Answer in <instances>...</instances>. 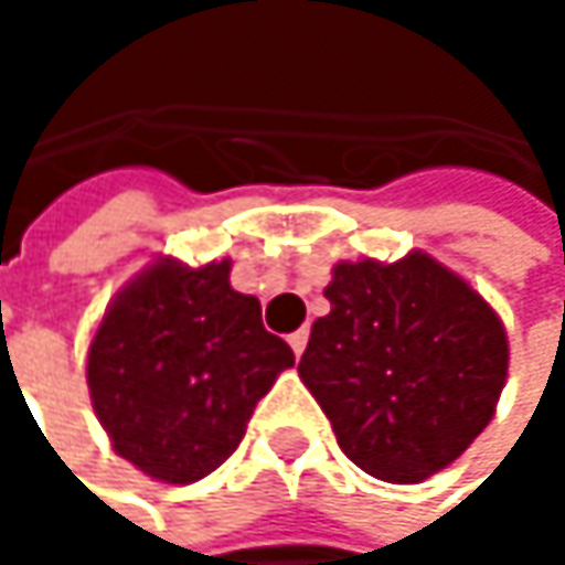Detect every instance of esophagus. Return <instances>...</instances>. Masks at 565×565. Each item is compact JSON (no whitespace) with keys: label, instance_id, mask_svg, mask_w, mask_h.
<instances>
[{"label":"esophagus","instance_id":"34e87169","mask_svg":"<svg viewBox=\"0 0 565 565\" xmlns=\"http://www.w3.org/2000/svg\"><path fill=\"white\" fill-rule=\"evenodd\" d=\"M307 340H310V333H307V330H297V333H290V337H287V343H290L294 356H300V353L307 350Z\"/></svg>","mask_w":565,"mask_h":565}]
</instances>
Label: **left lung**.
<instances>
[{
	"mask_svg": "<svg viewBox=\"0 0 565 565\" xmlns=\"http://www.w3.org/2000/svg\"><path fill=\"white\" fill-rule=\"evenodd\" d=\"M330 313L310 330L300 380L343 455L390 484L451 465L491 422L508 380V333L491 303L435 258L343 262Z\"/></svg>",
	"mask_w": 565,
	"mask_h": 565,
	"instance_id": "8db88e82",
	"label": "left lung"
}]
</instances>
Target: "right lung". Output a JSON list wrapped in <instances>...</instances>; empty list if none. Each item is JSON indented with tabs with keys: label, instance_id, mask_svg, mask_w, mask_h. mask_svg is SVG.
Wrapping results in <instances>:
<instances>
[{
	"label": "right lung",
	"instance_id": "add662e5",
	"mask_svg": "<svg viewBox=\"0 0 565 565\" xmlns=\"http://www.w3.org/2000/svg\"><path fill=\"white\" fill-rule=\"evenodd\" d=\"M228 271L157 262L114 297L87 350V390L114 451L167 484L215 471L294 366L258 297L238 294Z\"/></svg>",
	"mask_w": 565,
	"mask_h": 565
}]
</instances>
